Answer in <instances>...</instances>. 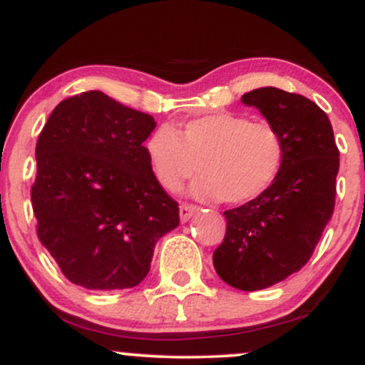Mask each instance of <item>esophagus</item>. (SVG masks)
Wrapping results in <instances>:
<instances>
[{"label": "esophagus", "mask_w": 365, "mask_h": 365, "mask_svg": "<svg viewBox=\"0 0 365 365\" xmlns=\"http://www.w3.org/2000/svg\"><path fill=\"white\" fill-rule=\"evenodd\" d=\"M195 212H197L195 206H192V204H182V206H180V221L185 223V221L190 220Z\"/></svg>", "instance_id": "esophagus-1"}]
</instances>
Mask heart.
<instances>
[{
    "label": "heart",
    "mask_w": 365,
    "mask_h": 365,
    "mask_svg": "<svg viewBox=\"0 0 365 365\" xmlns=\"http://www.w3.org/2000/svg\"><path fill=\"white\" fill-rule=\"evenodd\" d=\"M150 170L165 190L175 192L195 173L192 195L247 204L266 194L282 173L287 142L269 121L240 113H212L182 130L163 125L145 142Z\"/></svg>",
    "instance_id": "1"
}]
</instances>
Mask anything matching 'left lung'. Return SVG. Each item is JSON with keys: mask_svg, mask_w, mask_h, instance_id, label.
I'll return each instance as SVG.
<instances>
[{"mask_svg": "<svg viewBox=\"0 0 365 365\" xmlns=\"http://www.w3.org/2000/svg\"><path fill=\"white\" fill-rule=\"evenodd\" d=\"M287 142V159L273 187L228 209L225 240L212 254L217 276L255 292L273 287L307 264L333 216L340 153L328 115L300 94L261 87L242 96Z\"/></svg>", "mask_w": 365, "mask_h": 365, "instance_id": "8db88e82", "label": "left lung"}]
</instances>
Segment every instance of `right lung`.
<instances>
[{
	"label": "right lung",
	"mask_w": 365,
	"mask_h": 365,
	"mask_svg": "<svg viewBox=\"0 0 365 365\" xmlns=\"http://www.w3.org/2000/svg\"><path fill=\"white\" fill-rule=\"evenodd\" d=\"M154 127L148 113L89 91L63 99L37 139V237L78 287H137L156 242L180 225L145 154Z\"/></svg>",
	"instance_id": "obj_1"
}]
</instances>
